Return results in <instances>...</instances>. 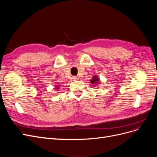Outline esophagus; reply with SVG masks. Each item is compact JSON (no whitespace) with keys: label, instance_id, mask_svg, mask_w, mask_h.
I'll list each match as a JSON object with an SVG mask.
<instances>
[{"label":"esophagus","instance_id":"obj_1","mask_svg":"<svg viewBox=\"0 0 157 157\" xmlns=\"http://www.w3.org/2000/svg\"><path fill=\"white\" fill-rule=\"evenodd\" d=\"M73 80H78V78L77 77H73Z\"/></svg>","mask_w":157,"mask_h":157}]
</instances>
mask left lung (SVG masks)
<instances>
[{
  "label": "left lung",
  "instance_id": "left-lung-1",
  "mask_svg": "<svg viewBox=\"0 0 157 157\" xmlns=\"http://www.w3.org/2000/svg\"><path fill=\"white\" fill-rule=\"evenodd\" d=\"M99 78H98L97 75H94L92 77V80H90V82H91L94 85V86L97 85L99 83Z\"/></svg>",
  "mask_w": 157,
  "mask_h": 157
}]
</instances>
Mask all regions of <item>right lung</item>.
Returning a JSON list of instances; mask_svg holds the SVG:
<instances>
[{
  "mask_svg": "<svg viewBox=\"0 0 157 157\" xmlns=\"http://www.w3.org/2000/svg\"><path fill=\"white\" fill-rule=\"evenodd\" d=\"M56 90H57V89H59V85H56V88H54Z\"/></svg>",
  "mask_w": 157,
  "mask_h": 157,
  "instance_id": "right-lung-1",
  "label": "right lung"
}]
</instances>
